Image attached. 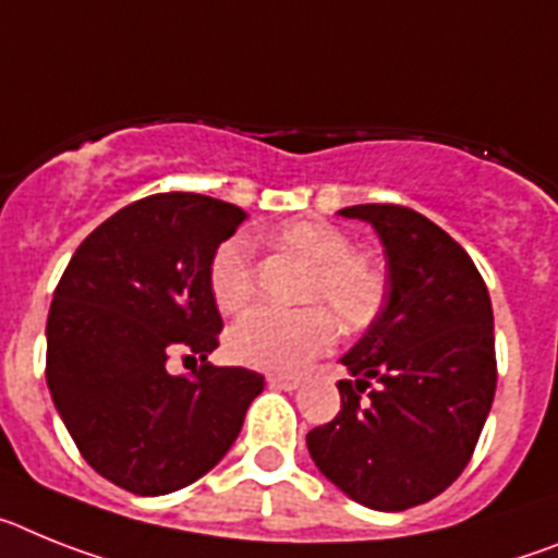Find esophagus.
Masks as SVG:
<instances>
[{
    "instance_id": "obj_1",
    "label": "esophagus",
    "mask_w": 558,
    "mask_h": 558,
    "mask_svg": "<svg viewBox=\"0 0 558 558\" xmlns=\"http://www.w3.org/2000/svg\"><path fill=\"white\" fill-rule=\"evenodd\" d=\"M269 387H278V390H298L300 387V376L298 373H272V376H266Z\"/></svg>"
}]
</instances>
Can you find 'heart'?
<instances>
[{
    "mask_svg": "<svg viewBox=\"0 0 558 558\" xmlns=\"http://www.w3.org/2000/svg\"><path fill=\"white\" fill-rule=\"evenodd\" d=\"M272 241L308 264L300 298L308 306H258L235 319L227 331V353L258 371H298L333 342V319L345 331L371 326L385 306L387 280L379 266L353 252V241L326 221H289ZM210 294L219 312L232 314L255 292L246 241L230 239L213 252Z\"/></svg>",
    "mask_w": 558,
    "mask_h": 558,
    "instance_id": "heart-1",
    "label": "heart"
}]
</instances>
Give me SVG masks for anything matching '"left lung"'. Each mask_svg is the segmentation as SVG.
Here are the masks:
<instances>
[{
	"label": "left lung",
	"mask_w": 558,
	"mask_h": 558,
	"mask_svg": "<svg viewBox=\"0 0 558 558\" xmlns=\"http://www.w3.org/2000/svg\"><path fill=\"white\" fill-rule=\"evenodd\" d=\"M379 232L385 306L342 356L337 418L306 435L328 481L376 511L438 497L466 469L497 387L488 289L466 250L401 205L339 210Z\"/></svg>",
	"instance_id": "8db88e82"
}]
</instances>
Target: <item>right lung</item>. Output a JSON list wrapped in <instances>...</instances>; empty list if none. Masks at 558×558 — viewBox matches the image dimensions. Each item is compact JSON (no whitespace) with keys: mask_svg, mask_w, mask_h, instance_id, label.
<instances>
[{"mask_svg":"<svg viewBox=\"0 0 558 558\" xmlns=\"http://www.w3.org/2000/svg\"><path fill=\"white\" fill-rule=\"evenodd\" d=\"M246 213L198 193H157L118 210L77 246L47 317V387L77 452L143 497L210 472L239 438L264 376L216 367L221 314L210 260ZM203 365L173 377L163 362Z\"/></svg>","mask_w":558,"mask_h":558,"instance_id":"obj_1","label":"right lung"}]
</instances>
